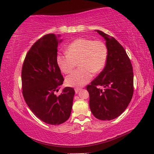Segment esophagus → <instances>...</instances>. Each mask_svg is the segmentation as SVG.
I'll use <instances>...</instances> for the list:
<instances>
[{
	"instance_id": "obj_1",
	"label": "esophagus",
	"mask_w": 154,
	"mask_h": 154,
	"mask_svg": "<svg viewBox=\"0 0 154 154\" xmlns=\"http://www.w3.org/2000/svg\"><path fill=\"white\" fill-rule=\"evenodd\" d=\"M81 90V88H75V93H78L79 92V91Z\"/></svg>"
}]
</instances>
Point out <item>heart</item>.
Segmentation results:
<instances>
[{
	"label": "heart",
	"mask_w": 154,
	"mask_h": 154,
	"mask_svg": "<svg viewBox=\"0 0 154 154\" xmlns=\"http://www.w3.org/2000/svg\"><path fill=\"white\" fill-rule=\"evenodd\" d=\"M66 54H59L57 63L61 71L68 74L73 71L78 61L79 67L65 79L70 87H81L103 69L106 63L108 50L101 41L79 38L72 42L66 48Z\"/></svg>",
	"instance_id": "1"
}]
</instances>
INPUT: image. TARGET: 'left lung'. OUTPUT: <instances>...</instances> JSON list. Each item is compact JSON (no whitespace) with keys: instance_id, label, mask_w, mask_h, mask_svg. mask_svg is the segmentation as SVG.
Wrapping results in <instances>:
<instances>
[{"instance_id":"left-lung-1","label":"left lung","mask_w":154,"mask_h":154,"mask_svg":"<svg viewBox=\"0 0 154 154\" xmlns=\"http://www.w3.org/2000/svg\"><path fill=\"white\" fill-rule=\"evenodd\" d=\"M106 42L108 57L103 71L87 87L89 106L93 115L101 120H110L122 114L134 93L133 69L124 48L115 38L96 30ZM99 86L104 89L100 90Z\"/></svg>"}]
</instances>
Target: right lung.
Masks as SVG:
<instances>
[{
	"mask_svg": "<svg viewBox=\"0 0 154 154\" xmlns=\"http://www.w3.org/2000/svg\"><path fill=\"white\" fill-rule=\"evenodd\" d=\"M61 35L47 34L32 45L26 55L22 69V94L35 116L45 123L59 125L69 118L75 91L65 87L59 91L63 77L57 63Z\"/></svg>",
	"mask_w": 154,
	"mask_h": 154,
	"instance_id": "add662e5",
	"label": "right lung"
}]
</instances>
